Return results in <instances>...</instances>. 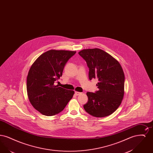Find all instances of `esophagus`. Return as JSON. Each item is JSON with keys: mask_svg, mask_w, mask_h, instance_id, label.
Segmentation results:
<instances>
[{"mask_svg": "<svg viewBox=\"0 0 153 153\" xmlns=\"http://www.w3.org/2000/svg\"><path fill=\"white\" fill-rule=\"evenodd\" d=\"M75 94H76V95H80L81 94V92H77V91H76V92H75Z\"/></svg>", "mask_w": 153, "mask_h": 153, "instance_id": "esophagus-1", "label": "esophagus"}]
</instances>
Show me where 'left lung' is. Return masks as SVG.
<instances>
[{
  "mask_svg": "<svg viewBox=\"0 0 153 153\" xmlns=\"http://www.w3.org/2000/svg\"><path fill=\"white\" fill-rule=\"evenodd\" d=\"M89 69V79L97 78L96 93L87 92L84 108L93 117L111 115L121 104L124 94V74L120 63L102 49H87L79 52Z\"/></svg>",
  "mask_w": 153,
  "mask_h": 153,
  "instance_id": "1",
  "label": "left lung"
}]
</instances>
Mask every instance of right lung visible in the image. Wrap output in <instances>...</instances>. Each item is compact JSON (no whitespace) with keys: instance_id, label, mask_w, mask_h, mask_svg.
<instances>
[{"instance_id":"right-lung-1","label":"right lung","mask_w":153,"mask_h":153,"mask_svg":"<svg viewBox=\"0 0 153 153\" xmlns=\"http://www.w3.org/2000/svg\"><path fill=\"white\" fill-rule=\"evenodd\" d=\"M76 53L51 49L39 56L30 68L27 92L33 107L45 116H53L65 108L74 91L54 85L62 76L68 59Z\"/></svg>"}]
</instances>
